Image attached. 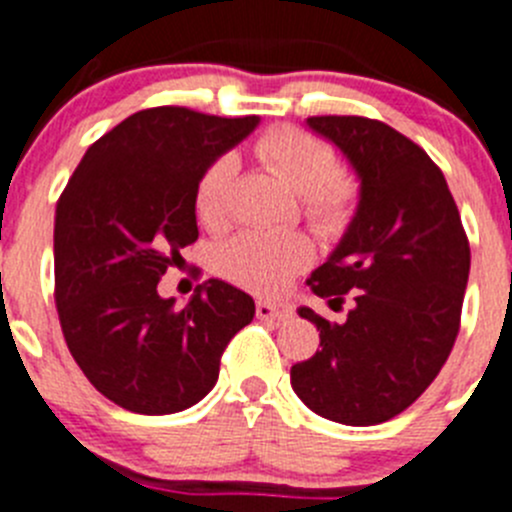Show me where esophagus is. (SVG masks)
I'll list each match as a JSON object with an SVG mask.
<instances>
[{
  "label": "esophagus",
  "mask_w": 512,
  "mask_h": 512,
  "mask_svg": "<svg viewBox=\"0 0 512 512\" xmlns=\"http://www.w3.org/2000/svg\"><path fill=\"white\" fill-rule=\"evenodd\" d=\"M255 313L260 321H288L293 315V305L288 303H267V300H257Z\"/></svg>",
  "instance_id": "esophagus-1"
}]
</instances>
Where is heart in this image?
I'll return each instance as SVG.
<instances>
[{"label": "heart", "mask_w": 512, "mask_h": 512, "mask_svg": "<svg viewBox=\"0 0 512 512\" xmlns=\"http://www.w3.org/2000/svg\"><path fill=\"white\" fill-rule=\"evenodd\" d=\"M255 159L300 194V209L318 232L336 234L351 222L358 184L338 169L336 148L321 136L280 126L262 133L252 146ZM237 161L224 154L197 181V214L207 227L219 229L232 217ZM313 260V245L300 232H242L219 252V272L240 288L278 295Z\"/></svg>", "instance_id": "heart-1"}]
</instances>
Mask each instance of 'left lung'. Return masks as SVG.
Segmentation results:
<instances>
[{
    "instance_id": "left-lung-1",
    "label": "left lung",
    "mask_w": 512,
    "mask_h": 512,
    "mask_svg": "<svg viewBox=\"0 0 512 512\" xmlns=\"http://www.w3.org/2000/svg\"><path fill=\"white\" fill-rule=\"evenodd\" d=\"M308 126L341 148L361 179L356 217L308 278L346 321L300 308L321 351L290 369L305 407L331 422L369 427L401 414L444 366L460 331L470 242L439 166L381 121L313 116Z\"/></svg>"
}]
</instances>
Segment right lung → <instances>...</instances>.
I'll return each instance as SVG.
<instances>
[{
	"label": "right lung",
	"instance_id": "obj_1",
	"mask_svg": "<svg viewBox=\"0 0 512 512\" xmlns=\"http://www.w3.org/2000/svg\"><path fill=\"white\" fill-rule=\"evenodd\" d=\"M260 118L179 105L146 108L85 151L55 209V303L65 343L90 384L136 414H174L212 391L219 361L255 318L224 280L184 308L156 293L197 242V181Z\"/></svg>",
	"mask_w": 512,
	"mask_h": 512
}]
</instances>
